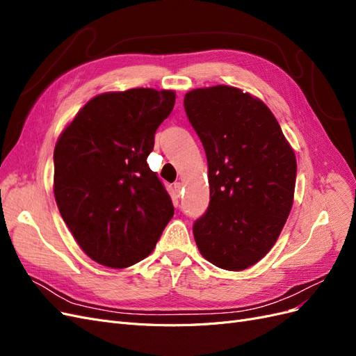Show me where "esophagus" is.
Returning <instances> with one entry per match:
<instances>
[{
    "label": "esophagus",
    "mask_w": 356,
    "mask_h": 356,
    "mask_svg": "<svg viewBox=\"0 0 356 356\" xmlns=\"http://www.w3.org/2000/svg\"><path fill=\"white\" fill-rule=\"evenodd\" d=\"M174 190H175V193H177V196L179 197L181 191H182V182H175V184H174Z\"/></svg>",
    "instance_id": "obj_1"
}]
</instances>
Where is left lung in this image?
Segmentation results:
<instances>
[{
  "label": "left lung",
  "instance_id": "left-lung-1",
  "mask_svg": "<svg viewBox=\"0 0 356 356\" xmlns=\"http://www.w3.org/2000/svg\"><path fill=\"white\" fill-rule=\"evenodd\" d=\"M184 108L208 159L209 207L193 224L200 254L245 270L272 250L293 208L297 161L267 105L232 86L190 90Z\"/></svg>",
  "mask_w": 356,
  "mask_h": 356
}]
</instances>
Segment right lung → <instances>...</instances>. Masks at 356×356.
Segmentation results:
<instances>
[{"mask_svg": "<svg viewBox=\"0 0 356 356\" xmlns=\"http://www.w3.org/2000/svg\"><path fill=\"white\" fill-rule=\"evenodd\" d=\"M174 90L95 96L60 134L53 191L63 221L92 260L124 268L153 252L174 204L147 163Z\"/></svg>", "mask_w": 356, "mask_h": 356, "instance_id": "right-lung-1", "label": "right lung"}]
</instances>
